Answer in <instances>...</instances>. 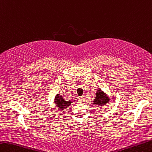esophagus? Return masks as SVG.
I'll return each instance as SVG.
<instances>
[{
  "label": "esophagus",
  "mask_w": 152,
  "mask_h": 152,
  "mask_svg": "<svg viewBox=\"0 0 152 152\" xmlns=\"http://www.w3.org/2000/svg\"><path fill=\"white\" fill-rule=\"evenodd\" d=\"M85 98L84 97H80L79 98H78V101H79V102H80V103H82V102H84V99Z\"/></svg>",
  "instance_id": "34e87169"
}]
</instances>
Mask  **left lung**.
I'll return each mask as SVG.
<instances>
[{
  "instance_id": "left-lung-1",
  "label": "left lung",
  "mask_w": 152,
  "mask_h": 152,
  "mask_svg": "<svg viewBox=\"0 0 152 152\" xmlns=\"http://www.w3.org/2000/svg\"><path fill=\"white\" fill-rule=\"evenodd\" d=\"M109 102V97L105 91H103L102 89L98 88L96 93V98L93 101V103L95 105L99 107L105 105L106 103Z\"/></svg>"
}]
</instances>
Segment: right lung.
<instances>
[{
	"label": "right lung",
	"instance_id": "1",
	"mask_svg": "<svg viewBox=\"0 0 152 152\" xmlns=\"http://www.w3.org/2000/svg\"><path fill=\"white\" fill-rule=\"evenodd\" d=\"M54 103L55 105H56V107H58L59 110H64L68 107H69L72 102L70 100L66 101L64 99V97H62L61 94H56L55 97L54 99Z\"/></svg>",
	"mask_w": 152,
	"mask_h": 152
}]
</instances>
